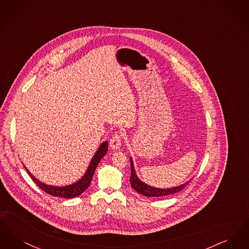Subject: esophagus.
Segmentation results:
<instances>
[{
	"label": "esophagus",
	"instance_id": "obj_1",
	"mask_svg": "<svg viewBox=\"0 0 249 249\" xmlns=\"http://www.w3.org/2000/svg\"><path fill=\"white\" fill-rule=\"evenodd\" d=\"M121 141H122L121 135L119 134V133H115L111 137V139H110V146H111V148L114 149V150L119 149L120 146H121Z\"/></svg>",
	"mask_w": 249,
	"mask_h": 249
}]
</instances>
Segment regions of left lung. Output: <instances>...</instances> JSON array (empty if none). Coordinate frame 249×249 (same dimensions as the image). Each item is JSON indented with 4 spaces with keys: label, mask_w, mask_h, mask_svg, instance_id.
Here are the masks:
<instances>
[{
    "label": "left lung",
    "mask_w": 249,
    "mask_h": 249,
    "mask_svg": "<svg viewBox=\"0 0 249 249\" xmlns=\"http://www.w3.org/2000/svg\"><path fill=\"white\" fill-rule=\"evenodd\" d=\"M130 160V185L131 188L133 190H136L138 193L142 194L145 197H163V196H167V195H171L174 193H177L178 191L183 190L185 187H187V185L190 183V181L176 187V188H171V189H159V188H154L151 187L149 185H146L145 183H143L141 181L136 173H135V169H134V165L132 162L131 158Z\"/></svg>",
    "instance_id": "obj_1"
}]
</instances>
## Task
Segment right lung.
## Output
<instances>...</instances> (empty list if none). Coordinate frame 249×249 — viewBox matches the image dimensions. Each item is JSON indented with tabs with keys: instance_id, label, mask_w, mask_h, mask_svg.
Here are the masks:
<instances>
[{
	"instance_id": "1",
	"label": "right lung",
	"mask_w": 249,
	"mask_h": 249,
	"mask_svg": "<svg viewBox=\"0 0 249 249\" xmlns=\"http://www.w3.org/2000/svg\"><path fill=\"white\" fill-rule=\"evenodd\" d=\"M107 149H108V142L106 141V142H102L101 145L99 146L98 150L96 151V153L93 156L83 178L79 179L77 182L69 185V186H65V187H55V186H49L45 183H42L41 181L36 179L26 167H25V169H26L27 173L29 174V176L35 181V183H36V185L41 190L46 191L48 194H50L52 196L61 197L64 199H71V198L77 197L80 194H82L84 191L89 187L91 180H92V177L94 175L96 167L99 164L102 158L107 154Z\"/></svg>"
}]
</instances>
